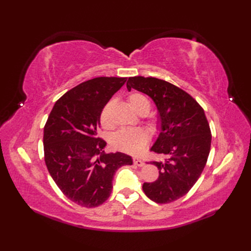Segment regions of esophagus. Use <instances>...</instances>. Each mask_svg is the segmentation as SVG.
<instances>
[{"label": "esophagus", "instance_id": "esophagus-1", "mask_svg": "<svg viewBox=\"0 0 251 251\" xmlns=\"http://www.w3.org/2000/svg\"><path fill=\"white\" fill-rule=\"evenodd\" d=\"M133 163H134L135 165H137V166H142V165L144 164V162L141 160V159L136 158V157L133 158Z\"/></svg>", "mask_w": 251, "mask_h": 251}]
</instances>
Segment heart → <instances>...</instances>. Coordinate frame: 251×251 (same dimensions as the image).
<instances>
[{
    "label": "heart",
    "mask_w": 251,
    "mask_h": 251,
    "mask_svg": "<svg viewBox=\"0 0 251 251\" xmlns=\"http://www.w3.org/2000/svg\"><path fill=\"white\" fill-rule=\"evenodd\" d=\"M130 107L140 115H146L150 112L151 102L146 95L140 92H132L126 97ZM114 105L113 100H109L103 105L100 111V121L105 130H111L114 126L112 118V109ZM148 126L151 133L158 132L160 127V120L158 116L153 115L148 119ZM149 142V134L143 128H121L112 136L111 143L116 150L125 151L127 154H139L144 150Z\"/></svg>",
    "instance_id": "1"
}]
</instances>
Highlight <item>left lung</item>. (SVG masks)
<instances>
[{
	"mask_svg": "<svg viewBox=\"0 0 251 251\" xmlns=\"http://www.w3.org/2000/svg\"><path fill=\"white\" fill-rule=\"evenodd\" d=\"M126 88L149 95L161 118V132L151 151L165 159L151 161L159 177L144 182L143 192L159 204L176 201L191 191L207 162L211 132L204 110L184 90L160 78L128 77Z\"/></svg>",
	"mask_w": 251,
	"mask_h": 251,
	"instance_id": "obj_1",
	"label": "left lung"
}]
</instances>
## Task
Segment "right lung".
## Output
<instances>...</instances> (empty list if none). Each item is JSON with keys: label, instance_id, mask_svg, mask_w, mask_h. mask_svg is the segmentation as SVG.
Segmentation results:
<instances>
[{"label": "right lung", "instance_id": "add662e5", "mask_svg": "<svg viewBox=\"0 0 251 251\" xmlns=\"http://www.w3.org/2000/svg\"><path fill=\"white\" fill-rule=\"evenodd\" d=\"M126 77H96L79 83L55 102L44 126V158L62 193L83 207L108 200L116 171L132 165L130 156L107 154L98 136L103 105Z\"/></svg>", "mask_w": 251, "mask_h": 251}]
</instances>
